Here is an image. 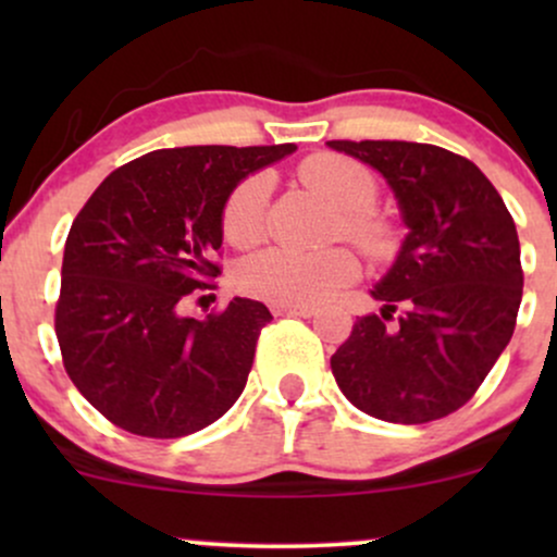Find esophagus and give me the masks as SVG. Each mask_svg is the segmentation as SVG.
<instances>
[{"mask_svg": "<svg viewBox=\"0 0 557 557\" xmlns=\"http://www.w3.org/2000/svg\"><path fill=\"white\" fill-rule=\"evenodd\" d=\"M274 317H314V306H272Z\"/></svg>", "mask_w": 557, "mask_h": 557, "instance_id": "1", "label": "esophagus"}]
</instances>
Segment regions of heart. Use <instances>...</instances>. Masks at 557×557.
Listing matches in <instances>:
<instances>
[{"label":"heart","mask_w":557,"mask_h":557,"mask_svg":"<svg viewBox=\"0 0 557 557\" xmlns=\"http://www.w3.org/2000/svg\"><path fill=\"white\" fill-rule=\"evenodd\" d=\"M300 181L327 198L341 212L337 235L348 238L372 261H389L400 248V233L389 216L376 212L380 183L372 170L343 154H314L298 168ZM272 183L264 172L248 175L230 190L222 207V235L238 248L261 240L267 225ZM359 277V259L348 248L324 253H300L270 248L243 261L238 287L246 296L272 306H314Z\"/></svg>","instance_id":"obj_1"}]
</instances>
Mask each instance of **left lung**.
I'll return each mask as SVG.
<instances>
[{
    "instance_id": "left-lung-1",
    "label": "left lung",
    "mask_w": 557,
    "mask_h": 557,
    "mask_svg": "<svg viewBox=\"0 0 557 557\" xmlns=\"http://www.w3.org/2000/svg\"><path fill=\"white\" fill-rule=\"evenodd\" d=\"M387 177L411 233L330 359L369 417L426 424L466 406L516 330L523 270L513 216L474 162L411 140H327Z\"/></svg>"
}]
</instances>
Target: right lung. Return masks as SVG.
Masks as SVG:
<instances>
[{
  "label": "right lung",
  "mask_w": 557,
  "mask_h": 557,
  "mask_svg": "<svg viewBox=\"0 0 557 557\" xmlns=\"http://www.w3.org/2000/svg\"><path fill=\"white\" fill-rule=\"evenodd\" d=\"M290 151L159 149L110 172L83 203L65 240L54 332L73 385L114 426L185 437L238 400L270 309L233 298L194 319L181 306L216 287L230 190Z\"/></svg>",
  "instance_id": "1"
}]
</instances>
